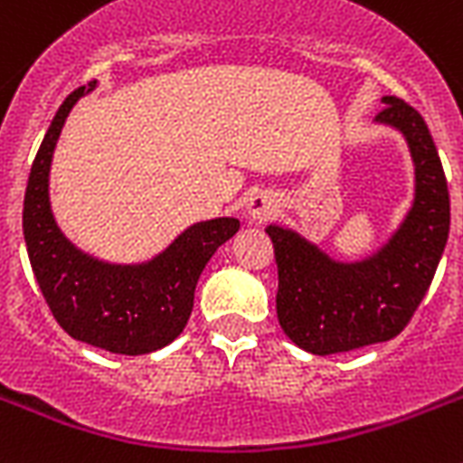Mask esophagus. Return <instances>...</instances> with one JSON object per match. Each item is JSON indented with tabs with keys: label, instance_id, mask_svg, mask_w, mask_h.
Here are the masks:
<instances>
[{
	"label": "esophagus",
	"instance_id": "esophagus-1",
	"mask_svg": "<svg viewBox=\"0 0 463 463\" xmlns=\"http://www.w3.org/2000/svg\"><path fill=\"white\" fill-rule=\"evenodd\" d=\"M273 213H276V199L270 197L269 193H254L247 199V216L254 223H261V221L270 219Z\"/></svg>",
	"mask_w": 463,
	"mask_h": 463
}]
</instances>
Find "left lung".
<instances>
[{"label":"left lung","instance_id":"left-lung-1","mask_svg":"<svg viewBox=\"0 0 463 463\" xmlns=\"http://www.w3.org/2000/svg\"><path fill=\"white\" fill-rule=\"evenodd\" d=\"M375 121L404 133L416 166V197L400 231L378 254L337 264L297 232L269 225L278 264L280 328L311 354H337L392 340L411 321L433 283L449 235V193L423 116L383 97Z\"/></svg>","mask_w":463,"mask_h":463}]
</instances>
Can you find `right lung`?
Returning a JSON list of instances; mask_svg holds the SVG:
<instances>
[{
    "mask_svg": "<svg viewBox=\"0 0 463 463\" xmlns=\"http://www.w3.org/2000/svg\"><path fill=\"white\" fill-rule=\"evenodd\" d=\"M92 88L82 85L63 99L37 149L24 202L25 247L49 311L71 337L114 354H149L183 333L206 261L240 221L190 225L159 257L137 266L104 264L75 250L49 209V164L66 116Z\"/></svg>",
    "mask_w": 463,
    "mask_h": 463,
    "instance_id": "right-lung-1",
    "label": "right lung"
}]
</instances>
